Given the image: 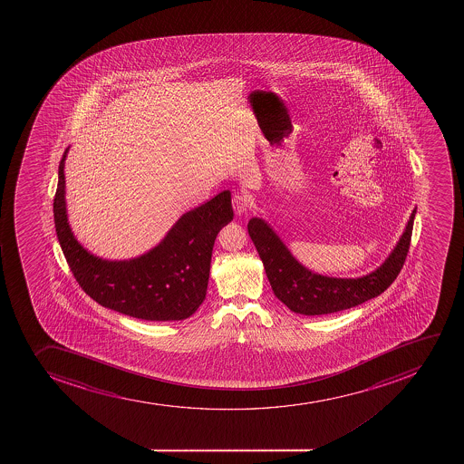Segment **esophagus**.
<instances>
[{
	"mask_svg": "<svg viewBox=\"0 0 464 464\" xmlns=\"http://www.w3.org/2000/svg\"><path fill=\"white\" fill-rule=\"evenodd\" d=\"M233 208H235L236 215H244L249 208V199L244 193H236L233 197Z\"/></svg>",
	"mask_w": 464,
	"mask_h": 464,
	"instance_id": "1",
	"label": "esophagus"
}]
</instances>
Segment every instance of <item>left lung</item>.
<instances>
[{
	"instance_id": "obj_1",
	"label": "left lung",
	"mask_w": 464,
	"mask_h": 464,
	"mask_svg": "<svg viewBox=\"0 0 464 464\" xmlns=\"http://www.w3.org/2000/svg\"><path fill=\"white\" fill-rule=\"evenodd\" d=\"M414 215L416 208L391 256L378 269L360 278H334L308 271L260 218L249 220L248 233L276 298L292 312L319 316L366 303L382 294L396 280L409 254Z\"/></svg>"
}]
</instances>
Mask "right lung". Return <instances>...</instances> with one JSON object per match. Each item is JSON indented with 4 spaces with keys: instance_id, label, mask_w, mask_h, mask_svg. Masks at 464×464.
Wrapping results in <instances>:
<instances>
[{
    "instance_id": "1",
    "label": "right lung",
    "mask_w": 464,
    "mask_h": 464,
    "mask_svg": "<svg viewBox=\"0 0 464 464\" xmlns=\"http://www.w3.org/2000/svg\"><path fill=\"white\" fill-rule=\"evenodd\" d=\"M68 150L59 165L54 224L64 258L82 289L102 307L143 321L192 316L206 298L216 236L233 219L229 190L184 213L147 254L109 262L88 253L69 228L63 172Z\"/></svg>"
}]
</instances>
